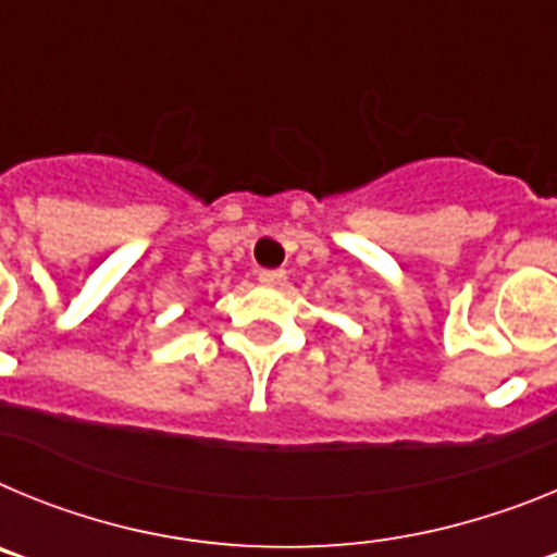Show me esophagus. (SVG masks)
<instances>
[{
	"instance_id": "esophagus-1",
	"label": "esophagus",
	"mask_w": 557,
	"mask_h": 557,
	"mask_svg": "<svg viewBox=\"0 0 557 557\" xmlns=\"http://www.w3.org/2000/svg\"><path fill=\"white\" fill-rule=\"evenodd\" d=\"M284 278H287V273H284V270H259V282L268 284V287H278Z\"/></svg>"
}]
</instances>
